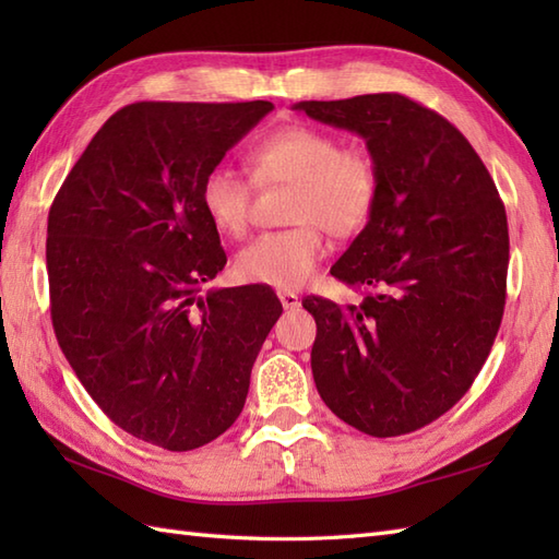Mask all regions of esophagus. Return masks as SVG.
I'll return each mask as SVG.
<instances>
[{
	"instance_id": "esophagus-1",
	"label": "esophagus",
	"mask_w": 559,
	"mask_h": 559,
	"mask_svg": "<svg viewBox=\"0 0 559 559\" xmlns=\"http://www.w3.org/2000/svg\"><path fill=\"white\" fill-rule=\"evenodd\" d=\"M278 300L283 305V310H298V307H300V298L295 293H290V290H281L278 293Z\"/></svg>"
}]
</instances>
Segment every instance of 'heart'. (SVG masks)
Returning <instances> with one entry per match:
<instances>
[{"instance_id":"heart-1","label":"heart","mask_w":559,"mask_h":559,"mask_svg":"<svg viewBox=\"0 0 559 559\" xmlns=\"http://www.w3.org/2000/svg\"><path fill=\"white\" fill-rule=\"evenodd\" d=\"M261 187L293 185L290 230L264 233L235 257L237 281L278 290L300 288L326 254L324 230L360 233L379 199V173L362 148L312 124H288L261 139L249 153ZM252 180L218 163L201 180V209L223 235L240 237L252 216Z\"/></svg>"}]
</instances>
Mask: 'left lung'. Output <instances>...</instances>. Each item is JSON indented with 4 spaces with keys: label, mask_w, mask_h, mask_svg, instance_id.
<instances>
[{
    "label": "left lung",
    "mask_w": 559,
    "mask_h": 559,
    "mask_svg": "<svg viewBox=\"0 0 559 559\" xmlns=\"http://www.w3.org/2000/svg\"><path fill=\"white\" fill-rule=\"evenodd\" d=\"M293 110L362 136L379 173L372 218L331 266L362 302L302 300L317 322V391L365 435L420 430L471 389L500 329L509 266L500 194L468 139L399 93Z\"/></svg>",
    "instance_id": "8db88e82"
}]
</instances>
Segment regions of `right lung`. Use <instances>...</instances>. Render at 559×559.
I'll list each match as a JSON object with an SVG mask.
<instances>
[{
  "label": "right lung",
  "mask_w": 559,
  "mask_h": 559,
  "mask_svg": "<svg viewBox=\"0 0 559 559\" xmlns=\"http://www.w3.org/2000/svg\"><path fill=\"white\" fill-rule=\"evenodd\" d=\"M252 103H134L91 139L47 216L52 326L124 432L168 451L223 435L283 307L266 286L201 288L225 266L201 180L261 117Z\"/></svg>",
  "instance_id": "add662e5"
}]
</instances>
